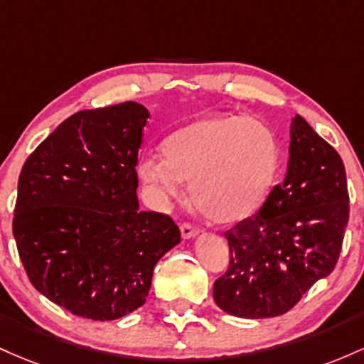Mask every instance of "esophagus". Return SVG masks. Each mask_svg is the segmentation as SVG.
Returning <instances> with one entry per match:
<instances>
[{
  "label": "esophagus",
  "mask_w": 364,
  "mask_h": 364,
  "mask_svg": "<svg viewBox=\"0 0 364 364\" xmlns=\"http://www.w3.org/2000/svg\"><path fill=\"white\" fill-rule=\"evenodd\" d=\"M181 234L183 239H193V237H196L199 234V228L191 225V223H182L181 225Z\"/></svg>",
  "instance_id": "34e87169"
}]
</instances>
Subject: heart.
Returning a JSON list of instances; mask_svg holds the SVG:
<instances>
[{
  "mask_svg": "<svg viewBox=\"0 0 364 364\" xmlns=\"http://www.w3.org/2000/svg\"><path fill=\"white\" fill-rule=\"evenodd\" d=\"M163 158L146 156L137 175L161 201L181 198L191 182V199L215 223H235L256 213L280 168V142L256 118L206 115L171 132Z\"/></svg>",
  "mask_w": 364,
  "mask_h": 364,
  "instance_id": "heart-1",
  "label": "heart"
}]
</instances>
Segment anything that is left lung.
<instances>
[{"label":"left lung","mask_w":364,"mask_h":364,"mask_svg":"<svg viewBox=\"0 0 364 364\" xmlns=\"http://www.w3.org/2000/svg\"><path fill=\"white\" fill-rule=\"evenodd\" d=\"M347 222L342 158L296 115L285 181L273 187L258 213L225 232L230 264L213 285L216 306L252 320L287 313L333 272Z\"/></svg>","instance_id":"obj_1"}]
</instances>
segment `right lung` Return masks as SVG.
<instances>
[{"instance_id":"add662e5","label":"right lung","mask_w":364,"mask_h":364,"mask_svg":"<svg viewBox=\"0 0 364 364\" xmlns=\"http://www.w3.org/2000/svg\"><path fill=\"white\" fill-rule=\"evenodd\" d=\"M149 112L127 103L61 122L23 163L14 237L28 280L77 316L109 321L144 304L181 230L141 211L137 153Z\"/></svg>"}]
</instances>
